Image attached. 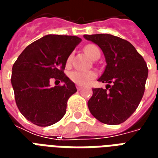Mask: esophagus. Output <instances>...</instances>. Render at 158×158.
<instances>
[{
	"label": "esophagus",
	"mask_w": 158,
	"mask_h": 158,
	"mask_svg": "<svg viewBox=\"0 0 158 158\" xmlns=\"http://www.w3.org/2000/svg\"><path fill=\"white\" fill-rule=\"evenodd\" d=\"M77 89H78V90H79V91H81V90H82L83 89V88L82 87H81V86H77Z\"/></svg>",
	"instance_id": "1"
}]
</instances>
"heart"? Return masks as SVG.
I'll return each mask as SVG.
<instances>
[{"label":"heart","instance_id":"1","mask_svg":"<svg viewBox=\"0 0 158 158\" xmlns=\"http://www.w3.org/2000/svg\"><path fill=\"white\" fill-rule=\"evenodd\" d=\"M85 52L93 59L96 55L100 54V50L98 47L95 45H87L85 46ZM72 56H70L68 58V63L71 62ZM70 79L73 82L79 85H87L92 81L93 79L96 77V73L94 71H80V70H75L70 73L69 74Z\"/></svg>","mask_w":158,"mask_h":158}]
</instances>
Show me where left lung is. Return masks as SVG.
<instances>
[{"label":"left lung","mask_w":158,"mask_h":158,"mask_svg":"<svg viewBox=\"0 0 158 158\" xmlns=\"http://www.w3.org/2000/svg\"><path fill=\"white\" fill-rule=\"evenodd\" d=\"M84 38L102 49L106 62L98 81L107 85L106 89H92L93 95L88 101L89 112L103 123H123L142 99L148 76L146 62L131 43L119 37L98 34L84 35Z\"/></svg>","instance_id":"obj_1"}]
</instances>
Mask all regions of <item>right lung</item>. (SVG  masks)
I'll return each mask as SVG.
<instances>
[{
	"mask_svg": "<svg viewBox=\"0 0 158 158\" xmlns=\"http://www.w3.org/2000/svg\"><path fill=\"white\" fill-rule=\"evenodd\" d=\"M81 40L77 36L47 35L28 45L14 62L11 82L16 103L34 124L52 125L65 115L67 102L77 89L63 70ZM52 78L64 85L51 87Z\"/></svg>",
	"mask_w": 158,
	"mask_h": 158,
	"instance_id": "add662e5",
	"label": "right lung"
}]
</instances>
